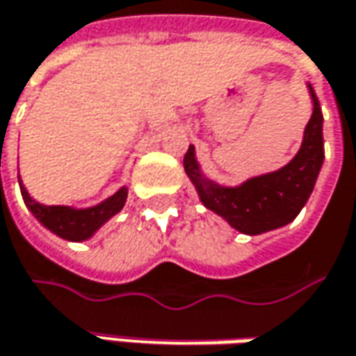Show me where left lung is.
Returning <instances> with one entry per match:
<instances>
[{"label":"left lung","instance_id":"obj_1","mask_svg":"<svg viewBox=\"0 0 356 356\" xmlns=\"http://www.w3.org/2000/svg\"><path fill=\"white\" fill-rule=\"evenodd\" d=\"M313 114L303 131L300 152L288 165L244 181L238 187H222L202 175L195 157V147L189 145L183 165L191 183L199 193L201 202L242 234H262L274 228L286 227L312 195L317 175L323 165V114L321 106L309 84Z\"/></svg>","mask_w":356,"mask_h":356}]
</instances>
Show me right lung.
Segmentation results:
<instances>
[{
	"instance_id": "right-lung-1",
	"label": "right lung",
	"mask_w": 356,
	"mask_h": 356,
	"mask_svg": "<svg viewBox=\"0 0 356 356\" xmlns=\"http://www.w3.org/2000/svg\"><path fill=\"white\" fill-rule=\"evenodd\" d=\"M19 187H21L23 201L33 213V216L44 228L55 232L56 236L70 240V242H82V240L90 238L98 228L122 211V207L126 204V199H128V187H122L106 201L96 207H88V209H72V207H60V204L49 207V204H41L31 199V195L21 183V177H19Z\"/></svg>"
}]
</instances>
